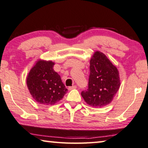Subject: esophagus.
Here are the masks:
<instances>
[{
    "mask_svg": "<svg viewBox=\"0 0 148 148\" xmlns=\"http://www.w3.org/2000/svg\"><path fill=\"white\" fill-rule=\"evenodd\" d=\"M76 85H74V86H72V87H69L68 89L69 90H73V89H75V88H76Z\"/></svg>",
    "mask_w": 148,
    "mask_h": 148,
    "instance_id": "1",
    "label": "esophagus"
}]
</instances>
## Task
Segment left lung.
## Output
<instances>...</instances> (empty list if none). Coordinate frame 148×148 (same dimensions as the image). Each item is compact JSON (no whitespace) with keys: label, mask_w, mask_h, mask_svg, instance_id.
<instances>
[{"label":"left lung","mask_w":148,"mask_h":148,"mask_svg":"<svg viewBox=\"0 0 148 148\" xmlns=\"http://www.w3.org/2000/svg\"><path fill=\"white\" fill-rule=\"evenodd\" d=\"M120 87L119 72L109 58L96 51L90 60V76L87 90L82 91L85 101L93 107L111 103Z\"/></svg>","instance_id":"1"}]
</instances>
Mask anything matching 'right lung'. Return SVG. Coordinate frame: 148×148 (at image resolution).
Here are the masks:
<instances>
[{
    "instance_id": "right-lung-1",
    "label": "right lung",
    "mask_w": 148,
    "mask_h": 148,
    "mask_svg": "<svg viewBox=\"0 0 148 148\" xmlns=\"http://www.w3.org/2000/svg\"><path fill=\"white\" fill-rule=\"evenodd\" d=\"M55 63L39 59L26 76L29 92L37 103L52 106L62 100L68 90L53 70Z\"/></svg>"
}]
</instances>
